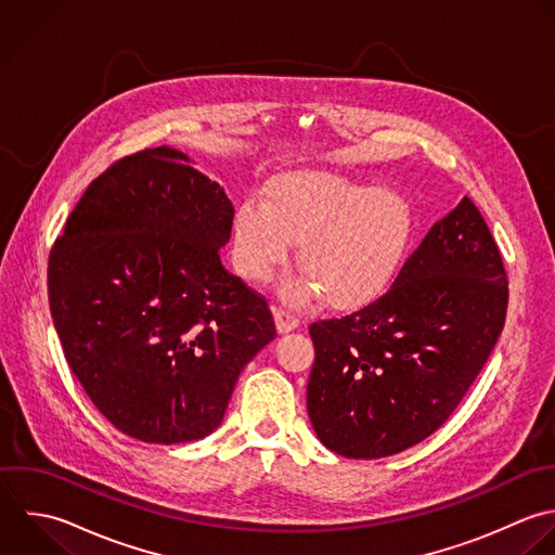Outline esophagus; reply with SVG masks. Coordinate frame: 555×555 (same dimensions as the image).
Returning a JSON list of instances; mask_svg holds the SVG:
<instances>
[{
    "instance_id": "esophagus-1",
    "label": "esophagus",
    "mask_w": 555,
    "mask_h": 555,
    "mask_svg": "<svg viewBox=\"0 0 555 555\" xmlns=\"http://www.w3.org/2000/svg\"><path fill=\"white\" fill-rule=\"evenodd\" d=\"M274 322H276V331L281 335H285V333L298 328L300 320L292 311H287V309H274Z\"/></svg>"
}]
</instances>
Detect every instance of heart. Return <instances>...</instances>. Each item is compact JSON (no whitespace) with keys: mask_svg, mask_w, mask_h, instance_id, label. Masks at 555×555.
Instances as JSON below:
<instances>
[{"mask_svg":"<svg viewBox=\"0 0 555 555\" xmlns=\"http://www.w3.org/2000/svg\"><path fill=\"white\" fill-rule=\"evenodd\" d=\"M415 231L409 201L326 172H296L272 181L263 203L248 198L233 220V263L255 283L270 281L298 244L309 279L285 287L302 305L318 292L335 309L374 302L393 283Z\"/></svg>","mask_w":555,"mask_h":555,"instance_id":"b5f03b06","label":"heart"}]
</instances>
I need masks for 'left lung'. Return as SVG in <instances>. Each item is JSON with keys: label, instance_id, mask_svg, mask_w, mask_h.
I'll return each mask as SVG.
<instances>
[{"label": "left lung", "instance_id": "1", "mask_svg": "<svg viewBox=\"0 0 555 555\" xmlns=\"http://www.w3.org/2000/svg\"><path fill=\"white\" fill-rule=\"evenodd\" d=\"M508 309L500 248L472 198L435 222L393 285L309 326L307 411L346 459H385L439 430L489 361Z\"/></svg>", "mask_w": 555, "mask_h": 555}]
</instances>
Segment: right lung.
I'll list each match as a JSON object with an SVG mask.
<instances>
[{
	"mask_svg": "<svg viewBox=\"0 0 555 555\" xmlns=\"http://www.w3.org/2000/svg\"><path fill=\"white\" fill-rule=\"evenodd\" d=\"M233 205L188 155L103 170L49 253L51 318L96 411L144 443L214 433L244 365L276 337L268 300L220 261Z\"/></svg>",
	"mask_w": 555,
	"mask_h": 555,
	"instance_id": "1",
	"label": "right lung"
}]
</instances>
